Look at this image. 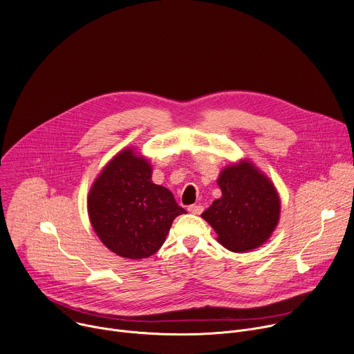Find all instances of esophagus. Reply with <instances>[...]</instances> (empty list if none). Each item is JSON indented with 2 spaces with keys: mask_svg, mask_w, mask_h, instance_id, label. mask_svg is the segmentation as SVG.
Returning a JSON list of instances; mask_svg holds the SVG:
<instances>
[{
  "mask_svg": "<svg viewBox=\"0 0 354 354\" xmlns=\"http://www.w3.org/2000/svg\"><path fill=\"white\" fill-rule=\"evenodd\" d=\"M192 214H200L201 212H203V206L201 205H192V206H189V209H187Z\"/></svg>",
  "mask_w": 354,
  "mask_h": 354,
  "instance_id": "34e87169",
  "label": "esophagus"
}]
</instances>
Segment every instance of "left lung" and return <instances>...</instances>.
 <instances>
[{"label": "left lung", "instance_id": "8db88e82", "mask_svg": "<svg viewBox=\"0 0 354 354\" xmlns=\"http://www.w3.org/2000/svg\"><path fill=\"white\" fill-rule=\"evenodd\" d=\"M217 183L221 197L201 213L217 232V241L232 252L265 243L280 216V198L270 179L249 161H241L224 168Z\"/></svg>", "mask_w": 354, "mask_h": 354}]
</instances>
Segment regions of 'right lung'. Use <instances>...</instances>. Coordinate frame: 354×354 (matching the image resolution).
Returning a JSON list of instances; mask_svg holds the SVG:
<instances>
[{
  "instance_id": "obj_1",
  "label": "right lung",
  "mask_w": 354,
  "mask_h": 354,
  "mask_svg": "<svg viewBox=\"0 0 354 354\" xmlns=\"http://www.w3.org/2000/svg\"><path fill=\"white\" fill-rule=\"evenodd\" d=\"M151 174L149 162L127 148L108 162L89 190V221L102 243L122 258L154 255L172 221L186 213L167 187L151 180Z\"/></svg>"
}]
</instances>
